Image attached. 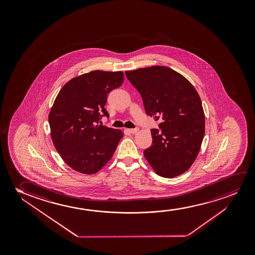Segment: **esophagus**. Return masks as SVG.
Returning <instances> with one entry per match:
<instances>
[{"label": "esophagus", "mask_w": 255, "mask_h": 255, "mask_svg": "<svg viewBox=\"0 0 255 255\" xmlns=\"http://www.w3.org/2000/svg\"><path fill=\"white\" fill-rule=\"evenodd\" d=\"M128 131H129L130 134H136L137 131H138V129L136 128V129H128Z\"/></svg>", "instance_id": "34e87169"}]
</instances>
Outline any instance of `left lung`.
I'll return each mask as SVG.
<instances>
[{"label": "left lung", "mask_w": 255, "mask_h": 255, "mask_svg": "<svg viewBox=\"0 0 255 255\" xmlns=\"http://www.w3.org/2000/svg\"><path fill=\"white\" fill-rule=\"evenodd\" d=\"M139 92L148 116L160 120L150 129L151 146L143 155L153 171L174 178L192 166L205 136V113L195 88L181 74L165 66L126 71Z\"/></svg>", "instance_id": "1"}]
</instances>
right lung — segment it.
<instances>
[{"label": "right lung", "instance_id": "obj_1", "mask_svg": "<svg viewBox=\"0 0 255 255\" xmlns=\"http://www.w3.org/2000/svg\"><path fill=\"white\" fill-rule=\"evenodd\" d=\"M124 83L122 71L93 70L63 85L49 113L53 144L71 169L83 174L100 171L112 159L124 132L98 125L109 117L107 95Z\"/></svg>", "mask_w": 255, "mask_h": 255}]
</instances>
